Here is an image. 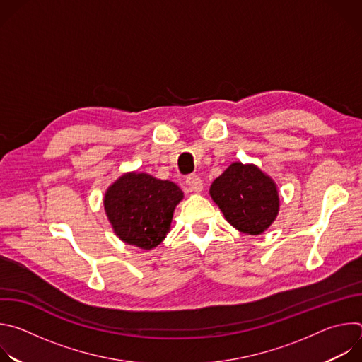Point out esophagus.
Segmentation results:
<instances>
[{"instance_id": "1", "label": "esophagus", "mask_w": 362, "mask_h": 362, "mask_svg": "<svg viewBox=\"0 0 362 362\" xmlns=\"http://www.w3.org/2000/svg\"><path fill=\"white\" fill-rule=\"evenodd\" d=\"M186 183H187V186H189V189H190L192 192L199 193V192H202V189H203L202 179H200L197 175H189V176L186 177Z\"/></svg>"}]
</instances>
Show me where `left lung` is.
Listing matches in <instances>:
<instances>
[{
  "label": "left lung",
  "instance_id": "8db88e82",
  "mask_svg": "<svg viewBox=\"0 0 362 362\" xmlns=\"http://www.w3.org/2000/svg\"><path fill=\"white\" fill-rule=\"evenodd\" d=\"M226 221L247 235H259L275 221L279 196L274 180L253 165L232 163L211 186Z\"/></svg>",
  "mask_w": 362,
  "mask_h": 362
}]
</instances>
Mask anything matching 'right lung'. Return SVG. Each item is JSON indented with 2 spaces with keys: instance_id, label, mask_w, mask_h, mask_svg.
Listing matches in <instances>:
<instances>
[{
  "instance_id": "obj_1",
  "label": "right lung",
  "mask_w": 362,
  "mask_h": 362,
  "mask_svg": "<svg viewBox=\"0 0 362 362\" xmlns=\"http://www.w3.org/2000/svg\"><path fill=\"white\" fill-rule=\"evenodd\" d=\"M182 197V190L173 182L147 173H127L106 192L105 209L123 242L151 249L166 238Z\"/></svg>"
}]
</instances>
